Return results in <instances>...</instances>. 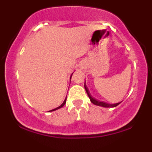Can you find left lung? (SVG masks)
<instances>
[{"instance_id":"left-lung-1","label":"left lung","mask_w":152,"mask_h":152,"mask_svg":"<svg viewBox=\"0 0 152 152\" xmlns=\"http://www.w3.org/2000/svg\"><path fill=\"white\" fill-rule=\"evenodd\" d=\"M84 87H85V89H86V91L87 94H88V97H89L91 102V103H93L94 104H95V105H97V106H103V107H107V108H111V107H115V106H118V104H121V102L119 103H117V104H107V103L106 102H100V101H98L96 100V99H94V97L91 96V95L90 93H89V91H88V88H87V86H86V84L84 85Z\"/></svg>"}]
</instances>
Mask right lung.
Segmentation results:
<instances>
[{
    "mask_svg": "<svg viewBox=\"0 0 152 152\" xmlns=\"http://www.w3.org/2000/svg\"><path fill=\"white\" fill-rule=\"evenodd\" d=\"M71 76H72V75H71ZM66 99H65V100H64V102H63V104H61V106H59L58 107H57V108H55V109H52V110H50V111H55V110H56V109H60V108H61V107H63V106H64V104H66Z\"/></svg>",
    "mask_w": 152,
    "mask_h": 152,
    "instance_id": "obj_1",
    "label": "right lung"
}]
</instances>
